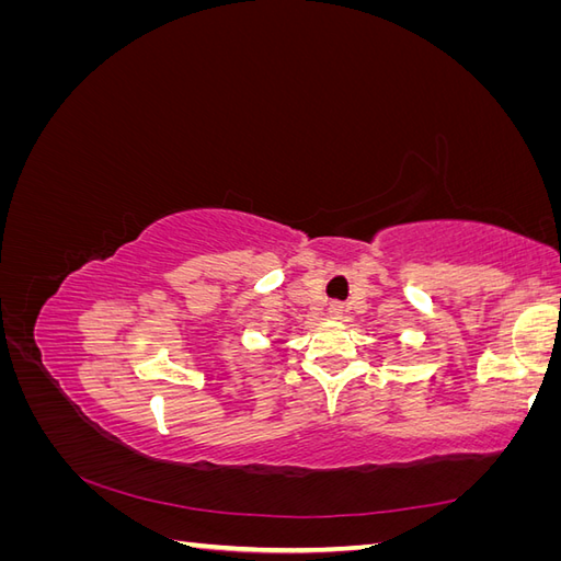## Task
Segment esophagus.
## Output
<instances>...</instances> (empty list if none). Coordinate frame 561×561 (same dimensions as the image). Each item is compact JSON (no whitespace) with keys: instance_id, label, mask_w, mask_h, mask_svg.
<instances>
[{"instance_id":"34e87169","label":"esophagus","mask_w":561,"mask_h":561,"mask_svg":"<svg viewBox=\"0 0 561 561\" xmlns=\"http://www.w3.org/2000/svg\"><path fill=\"white\" fill-rule=\"evenodd\" d=\"M328 311H330V316H334V318H336L339 313H342V311H344V307H342V304H339V301H332V304H330V309H328Z\"/></svg>"}]
</instances>
